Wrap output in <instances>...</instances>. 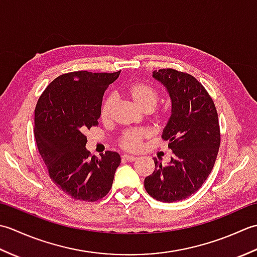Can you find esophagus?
<instances>
[{"instance_id":"esophagus-1","label":"esophagus","mask_w":257,"mask_h":257,"mask_svg":"<svg viewBox=\"0 0 257 257\" xmlns=\"http://www.w3.org/2000/svg\"><path fill=\"white\" fill-rule=\"evenodd\" d=\"M122 159H123V160H127V161H130V162H133V161H136V160H137V157L128 156V155H123V156H122Z\"/></svg>"}]
</instances>
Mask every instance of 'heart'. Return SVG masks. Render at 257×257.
I'll use <instances>...</instances> for the list:
<instances>
[{"label": "heart", "mask_w": 257, "mask_h": 257, "mask_svg": "<svg viewBox=\"0 0 257 257\" xmlns=\"http://www.w3.org/2000/svg\"><path fill=\"white\" fill-rule=\"evenodd\" d=\"M125 91L136 105L146 112L154 110L159 101V92L154 86L145 81H138V83L129 85ZM114 105H116V99L112 95H109L103 99L99 111V117L102 121H109L111 119ZM161 117H163V114ZM148 133L143 129L127 130L120 136L118 146L125 151H137L140 148L141 143L148 138Z\"/></svg>", "instance_id": "obj_1"}]
</instances>
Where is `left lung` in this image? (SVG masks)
Segmentation results:
<instances>
[{
    "instance_id": "obj_1",
    "label": "left lung",
    "mask_w": 257,
    "mask_h": 257,
    "mask_svg": "<svg viewBox=\"0 0 257 257\" xmlns=\"http://www.w3.org/2000/svg\"><path fill=\"white\" fill-rule=\"evenodd\" d=\"M152 76L167 87L172 101L162 139L173 158L167 166L154 158L156 169L145 179V189L154 199L171 203L195 193L209 177L220 149V124L214 101L192 75L163 68Z\"/></svg>"
}]
</instances>
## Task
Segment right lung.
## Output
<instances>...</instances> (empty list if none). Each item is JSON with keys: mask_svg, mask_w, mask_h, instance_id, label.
<instances>
[{"mask_svg": "<svg viewBox=\"0 0 257 257\" xmlns=\"http://www.w3.org/2000/svg\"><path fill=\"white\" fill-rule=\"evenodd\" d=\"M116 73L78 70L54 79L38 98L34 135L50 178L63 192L80 201L95 202L110 191L117 152L92 157L85 133L98 124L102 96L119 77Z\"/></svg>", "mask_w": 257, "mask_h": 257, "instance_id": "add662e5", "label": "right lung"}]
</instances>
